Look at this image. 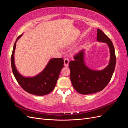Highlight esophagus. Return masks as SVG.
Wrapping results in <instances>:
<instances>
[{"label": "esophagus", "instance_id": "1", "mask_svg": "<svg viewBox=\"0 0 128 128\" xmlns=\"http://www.w3.org/2000/svg\"><path fill=\"white\" fill-rule=\"evenodd\" d=\"M69 62V61L67 59V58H66V59H64V66L65 67H68V66Z\"/></svg>", "mask_w": 128, "mask_h": 128}]
</instances>
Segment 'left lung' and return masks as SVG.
I'll use <instances>...</instances> for the list:
<instances>
[{
  "label": "left lung",
  "mask_w": 128,
  "mask_h": 128,
  "mask_svg": "<svg viewBox=\"0 0 128 128\" xmlns=\"http://www.w3.org/2000/svg\"><path fill=\"white\" fill-rule=\"evenodd\" d=\"M96 40L105 42L110 52V60L107 67L100 70H93L85 62V50H82L74 56L75 60L69 62L70 78L73 87L82 94H94L102 90L110 82L115 67V50L111 40L102 31L97 29Z\"/></svg>",
  "instance_id": "left-lung-1"
}]
</instances>
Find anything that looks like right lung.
Returning <instances> with one entry per match:
<instances>
[{"label":"right lung","mask_w":128,"mask_h":128,"mask_svg":"<svg viewBox=\"0 0 128 128\" xmlns=\"http://www.w3.org/2000/svg\"><path fill=\"white\" fill-rule=\"evenodd\" d=\"M22 35L19 36L15 41L11 56V66L15 78L21 88L29 94L36 96H44L51 92L54 88L60 72L64 66L62 58L50 59L44 70L33 77H24L20 74L14 61L16 43Z\"/></svg>","instance_id":"obj_1"}]
</instances>
